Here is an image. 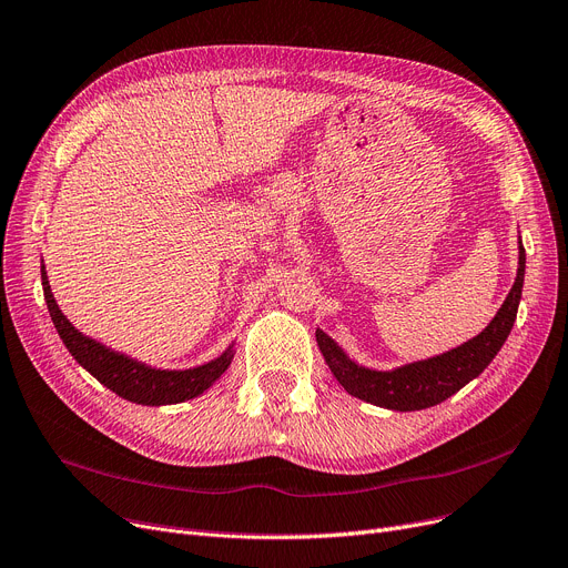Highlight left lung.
<instances>
[{
	"mask_svg": "<svg viewBox=\"0 0 568 568\" xmlns=\"http://www.w3.org/2000/svg\"><path fill=\"white\" fill-rule=\"evenodd\" d=\"M525 256V246H519L517 280L508 293L506 303L498 310L491 324L478 337L468 339L466 345L436 358L410 363V366H403L392 373H377L368 368H358L324 331H316V343H320V349L328 363L331 373L352 396L375 403L379 407H389V410L410 413L443 403L445 398L466 387L473 377H478L489 366L496 352L504 347L506 337L510 335V328L515 324L517 305L521 298V284H525L527 263Z\"/></svg>",
	"mask_w": 568,
	"mask_h": 568,
	"instance_id": "left-lung-1",
	"label": "left lung"
}]
</instances>
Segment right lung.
<instances>
[{"mask_svg": "<svg viewBox=\"0 0 568 568\" xmlns=\"http://www.w3.org/2000/svg\"><path fill=\"white\" fill-rule=\"evenodd\" d=\"M41 284H43V298H47L51 320L58 328V335L62 337L64 347L81 363V366L93 375L98 382H102L106 389L119 394L125 400L142 403V405H170L181 403L186 398L200 396L205 389L225 373L231 366V349L216 361L200 366L193 371H155L146 368L142 363L132 361L123 354L109 352L100 343L81 335L70 322L64 320V314L53 301V293L47 280V272L41 267Z\"/></svg>", "mask_w": 568, "mask_h": 568, "instance_id": "right-lung-1", "label": "right lung"}]
</instances>
